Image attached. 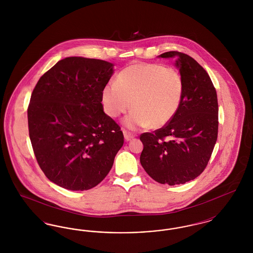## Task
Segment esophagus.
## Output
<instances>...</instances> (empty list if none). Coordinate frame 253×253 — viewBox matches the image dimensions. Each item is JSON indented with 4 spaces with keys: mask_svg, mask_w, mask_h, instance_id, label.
Here are the masks:
<instances>
[{
    "mask_svg": "<svg viewBox=\"0 0 253 253\" xmlns=\"http://www.w3.org/2000/svg\"><path fill=\"white\" fill-rule=\"evenodd\" d=\"M123 134H124V138H125V140L126 141H129V140H131L132 138H133V134L131 133L130 132H128V131H126V130H123Z\"/></svg>",
    "mask_w": 253,
    "mask_h": 253,
    "instance_id": "1",
    "label": "esophagus"
}]
</instances>
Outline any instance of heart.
<instances>
[{
  "label": "heart",
  "instance_id": "obj_1",
  "mask_svg": "<svg viewBox=\"0 0 253 253\" xmlns=\"http://www.w3.org/2000/svg\"><path fill=\"white\" fill-rule=\"evenodd\" d=\"M183 95V80L174 68L158 63H134L107 84L101 99L105 113L118 118L130 108L124 124L130 129L160 128L174 117Z\"/></svg>",
  "mask_w": 253,
  "mask_h": 253
}]
</instances>
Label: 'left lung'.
Masks as SVG:
<instances>
[{
	"mask_svg": "<svg viewBox=\"0 0 253 253\" xmlns=\"http://www.w3.org/2000/svg\"><path fill=\"white\" fill-rule=\"evenodd\" d=\"M183 80V95L174 117L164 127L143 132L140 163L160 184H184L200 175L208 165L218 134L216 90L204 68L187 54L169 51Z\"/></svg>",
	"mask_w": 253,
	"mask_h": 253,
	"instance_id": "8db88e82",
	"label": "left lung"
}]
</instances>
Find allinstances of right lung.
<instances>
[{
  "mask_svg": "<svg viewBox=\"0 0 253 253\" xmlns=\"http://www.w3.org/2000/svg\"><path fill=\"white\" fill-rule=\"evenodd\" d=\"M113 68L105 60L65 58L32 92L27 119L33 151L45 176L64 189L96 187L124 143L121 127L101 104Z\"/></svg>",
  "mask_w": 253,
  "mask_h": 253,
  "instance_id": "1",
  "label": "right lung"
}]
</instances>
